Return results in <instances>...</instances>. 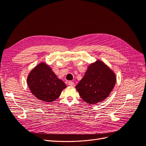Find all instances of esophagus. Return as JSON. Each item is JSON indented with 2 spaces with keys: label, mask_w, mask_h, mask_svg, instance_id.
<instances>
[{
  "label": "esophagus",
  "mask_w": 146,
  "mask_h": 146,
  "mask_svg": "<svg viewBox=\"0 0 146 146\" xmlns=\"http://www.w3.org/2000/svg\"><path fill=\"white\" fill-rule=\"evenodd\" d=\"M68 84L71 86H75V84H74V82H73V81H69L68 82Z\"/></svg>",
  "instance_id": "34e87169"
}]
</instances>
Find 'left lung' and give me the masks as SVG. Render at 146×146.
<instances>
[{"label":"left lung","mask_w":146,"mask_h":146,"mask_svg":"<svg viewBox=\"0 0 146 146\" xmlns=\"http://www.w3.org/2000/svg\"><path fill=\"white\" fill-rule=\"evenodd\" d=\"M115 82L113 71L104 62L97 60L89 65L76 89L83 100L89 105H94L109 96Z\"/></svg>","instance_id":"left-lung-1"}]
</instances>
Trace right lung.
Listing matches in <instances>:
<instances>
[{
    "label": "right lung",
    "mask_w": 146,
    "mask_h": 146,
    "mask_svg": "<svg viewBox=\"0 0 146 146\" xmlns=\"http://www.w3.org/2000/svg\"><path fill=\"white\" fill-rule=\"evenodd\" d=\"M27 84L35 97L45 102H52L59 97L66 86L58 78L46 64L41 62L31 70Z\"/></svg>",
    "instance_id": "1"
}]
</instances>
